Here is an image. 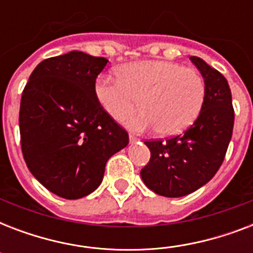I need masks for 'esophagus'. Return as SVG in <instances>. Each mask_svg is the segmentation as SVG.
<instances>
[{"mask_svg":"<svg viewBox=\"0 0 253 253\" xmlns=\"http://www.w3.org/2000/svg\"><path fill=\"white\" fill-rule=\"evenodd\" d=\"M138 140H139V139L136 138V136H134V135H130V143H131V144H132V143H136Z\"/></svg>","mask_w":253,"mask_h":253,"instance_id":"34e87169","label":"esophagus"}]
</instances>
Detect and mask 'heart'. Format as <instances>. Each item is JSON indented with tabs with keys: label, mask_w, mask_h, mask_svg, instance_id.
Here are the masks:
<instances>
[{
	"label": "heart",
	"mask_w": 253,
	"mask_h": 253,
	"mask_svg": "<svg viewBox=\"0 0 253 253\" xmlns=\"http://www.w3.org/2000/svg\"><path fill=\"white\" fill-rule=\"evenodd\" d=\"M118 77L99 76L94 84L95 98L115 121L130 117L139 102L143 113L127 122L134 131L156 127L162 135L178 134L192 125L204 105L202 76L176 63H131L119 68Z\"/></svg>",
	"instance_id": "heart-1"
}]
</instances>
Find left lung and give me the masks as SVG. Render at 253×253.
Instances as JSON below:
<instances>
[{
	"label": "left lung",
	"mask_w": 253,
	"mask_h": 253,
	"mask_svg": "<svg viewBox=\"0 0 253 253\" xmlns=\"http://www.w3.org/2000/svg\"><path fill=\"white\" fill-rule=\"evenodd\" d=\"M190 60L205 81L204 105L184 134L167 140H147L148 164L140 170L143 182L156 194L184 197L208 184L227 152L234 128L231 90L222 73L197 56Z\"/></svg>",
	"instance_id": "obj_1"
}]
</instances>
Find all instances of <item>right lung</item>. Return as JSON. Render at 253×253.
Segmentation results:
<instances>
[{"label":"right lung","mask_w":253,"mask_h":253,"mask_svg":"<svg viewBox=\"0 0 253 253\" xmlns=\"http://www.w3.org/2000/svg\"><path fill=\"white\" fill-rule=\"evenodd\" d=\"M107 59L81 51L49 57L30 75L21 98L22 154L33 176L65 200L90 194L128 134L98 103L95 79Z\"/></svg>","instance_id":"right-lung-1"}]
</instances>
